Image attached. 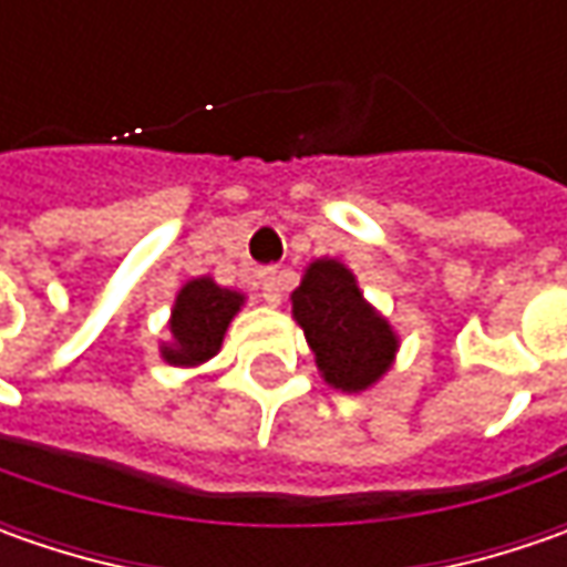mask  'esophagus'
Segmentation results:
<instances>
[{"label": "esophagus", "instance_id": "34e87169", "mask_svg": "<svg viewBox=\"0 0 567 567\" xmlns=\"http://www.w3.org/2000/svg\"><path fill=\"white\" fill-rule=\"evenodd\" d=\"M258 280H261V296H265V302L280 306V293H284V280H280V271L265 268V271L258 274Z\"/></svg>", "mask_w": 567, "mask_h": 567}]
</instances>
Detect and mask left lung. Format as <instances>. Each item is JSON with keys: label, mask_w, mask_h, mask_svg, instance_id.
Wrapping results in <instances>:
<instances>
[{"label": "left lung", "mask_w": 567, "mask_h": 567, "mask_svg": "<svg viewBox=\"0 0 567 567\" xmlns=\"http://www.w3.org/2000/svg\"><path fill=\"white\" fill-rule=\"evenodd\" d=\"M321 379L343 394L379 384L398 360L401 334L362 296L357 274L338 258H316L290 293Z\"/></svg>", "instance_id": "8db88e82"}]
</instances>
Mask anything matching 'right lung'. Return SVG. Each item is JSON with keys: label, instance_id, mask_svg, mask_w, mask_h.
I'll use <instances>...</instances> for the list:
<instances>
[{"label": "right lung", "instance_id": "obj_1", "mask_svg": "<svg viewBox=\"0 0 567 567\" xmlns=\"http://www.w3.org/2000/svg\"><path fill=\"white\" fill-rule=\"evenodd\" d=\"M249 296L220 287L214 277H192L179 287L169 309V338L161 340V357L179 369H198L220 353L229 321L243 312Z\"/></svg>", "mask_w": 567, "mask_h": 567}]
</instances>
